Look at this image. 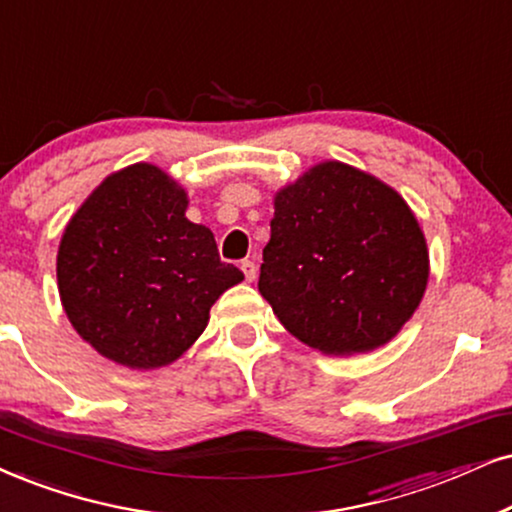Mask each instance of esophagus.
Here are the masks:
<instances>
[{
    "instance_id": "1",
    "label": "esophagus",
    "mask_w": 512,
    "mask_h": 512,
    "mask_svg": "<svg viewBox=\"0 0 512 512\" xmlns=\"http://www.w3.org/2000/svg\"><path fill=\"white\" fill-rule=\"evenodd\" d=\"M241 269H243V274H245V281H248V283L255 281V278H257L255 262H252V260H243V262H241Z\"/></svg>"
}]
</instances>
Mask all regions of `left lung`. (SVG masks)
<instances>
[{"label": "left lung", "instance_id": "8db88e82", "mask_svg": "<svg viewBox=\"0 0 512 512\" xmlns=\"http://www.w3.org/2000/svg\"><path fill=\"white\" fill-rule=\"evenodd\" d=\"M260 293L278 321L323 354L383 347L423 300L430 257L397 191L328 160L274 198Z\"/></svg>", "mask_w": 512, "mask_h": 512}]
</instances>
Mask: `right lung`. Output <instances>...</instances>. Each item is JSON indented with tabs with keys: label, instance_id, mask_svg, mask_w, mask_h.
I'll return each instance as SVG.
<instances>
[{
	"label": "right lung",
	"instance_id": "obj_1",
	"mask_svg": "<svg viewBox=\"0 0 512 512\" xmlns=\"http://www.w3.org/2000/svg\"><path fill=\"white\" fill-rule=\"evenodd\" d=\"M186 208L177 181L137 163L103 179L63 231V309L80 338L115 364H172L205 331L217 297L243 281Z\"/></svg>",
	"mask_w": 512,
	"mask_h": 512
}]
</instances>
